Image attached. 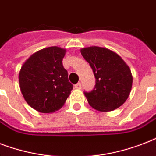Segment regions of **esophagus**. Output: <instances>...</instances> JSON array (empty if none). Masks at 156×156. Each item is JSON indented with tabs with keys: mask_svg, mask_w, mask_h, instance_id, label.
I'll return each mask as SVG.
<instances>
[{
	"mask_svg": "<svg viewBox=\"0 0 156 156\" xmlns=\"http://www.w3.org/2000/svg\"><path fill=\"white\" fill-rule=\"evenodd\" d=\"M74 87H75V89H81V88H82L81 83H78L76 85H74Z\"/></svg>",
	"mask_w": 156,
	"mask_h": 156,
	"instance_id": "obj_1",
	"label": "esophagus"
}]
</instances>
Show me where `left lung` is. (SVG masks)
Returning <instances> with one entry per match:
<instances>
[{
    "label": "left lung",
    "instance_id": "obj_1",
    "mask_svg": "<svg viewBox=\"0 0 156 156\" xmlns=\"http://www.w3.org/2000/svg\"><path fill=\"white\" fill-rule=\"evenodd\" d=\"M83 58L91 67L95 86L84 95L93 108L98 111H112L121 106L129 95L133 83L131 71L120 56L100 47L81 49Z\"/></svg>",
    "mask_w": 156,
    "mask_h": 156
}]
</instances>
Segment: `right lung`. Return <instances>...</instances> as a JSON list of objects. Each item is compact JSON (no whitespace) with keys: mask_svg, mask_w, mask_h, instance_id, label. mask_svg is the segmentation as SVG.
<instances>
[{"mask_svg":"<svg viewBox=\"0 0 156 156\" xmlns=\"http://www.w3.org/2000/svg\"><path fill=\"white\" fill-rule=\"evenodd\" d=\"M66 50L50 47L35 52L23 64L19 73L21 92L29 105L43 113L61 108L73 85L62 60Z\"/></svg>","mask_w":156,"mask_h":156,"instance_id":"obj_1","label":"right lung"}]
</instances>
